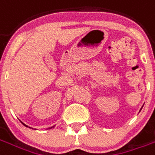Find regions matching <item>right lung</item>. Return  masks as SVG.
I'll list each match as a JSON object with an SVG mask.
<instances>
[{
    "instance_id": "right-lung-1",
    "label": "right lung",
    "mask_w": 155,
    "mask_h": 155,
    "mask_svg": "<svg viewBox=\"0 0 155 155\" xmlns=\"http://www.w3.org/2000/svg\"><path fill=\"white\" fill-rule=\"evenodd\" d=\"M24 125H25V124H24ZM25 126H26V125H25ZM26 127H28V126H26ZM51 128H52V127H51Z\"/></svg>"
}]
</instances>
